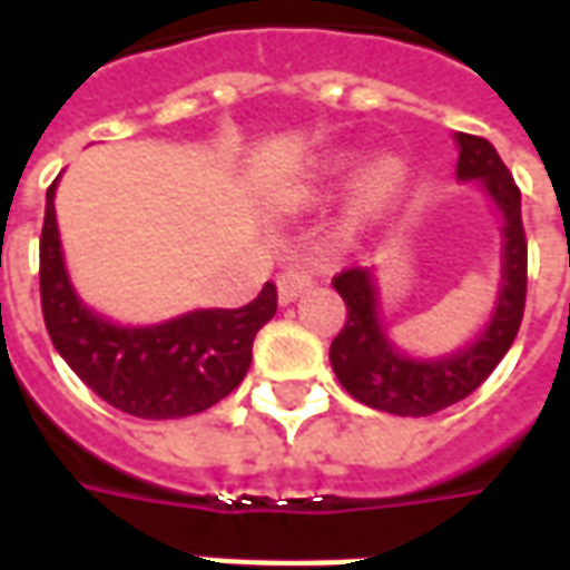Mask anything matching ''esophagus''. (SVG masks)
I'll use <instances>...</instances> for the list:
<instances>
[{
	"mask_svg": "<svg viewBox=\"0 0 570 570\" xmlns=\"http://www.w3.org/2000/svg\"><path fill=\"white\" fill-rule=\"evenodd\" d=\"M311 284H314V281H311V274L305 272V268H298V265L281 272V277H277V298H281V305L296 302V298L302 296Z\"/></svg>",
	"mask_w": 570,
	"mask_h": 570,
	"instance_id": "obj_1",
	"label": "esophagus"
}]
</instances>
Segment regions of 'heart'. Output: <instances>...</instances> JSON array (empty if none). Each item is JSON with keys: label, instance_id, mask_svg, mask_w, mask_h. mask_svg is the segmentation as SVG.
I'll use <instances>...</instances> for the list:
<instances>
[{"label": "heart", "instance_id": "obj_1", "mask_svg": "<svg viewBox=\"0 0 570 570\" xmlns=\"http://www.w3.org/2000/svg\"><path fill=\"white\" fill-rule=\"evenodd\" d=\"M360 164H363V155L357 149L330 151L298 183V198L317 200L333 195L335 188L345 186L347 179L356 174ZM409 183H412V167L400 155L372 158L357 175V183H354V210L360 216H382L406 195Z\"/></svg>", "mask_w": 570, "mask_h": 570}]
</instances>
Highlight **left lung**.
Listing matches in <instances>:
<instances>
[{"label": "left lung", "instance_id": "8db88e82", "mask_svg": "<svg viewBox=\"0 0 570 570\" xmlns=\"http://www.w3.org/2000/svg\"><path fill=\"white\" fill-rule=\"evenodd\" d=\"M454 142L458 183H476L501 219V281L482 330L449 354L419 357L396 345L384 326L379 268H347L333 281L347 308L345 330L330 345L335 379L363 406L400 419H424L473 394L510 351L525 311L522 195L489 140L454 134Z\"/></svg>", "mask_w": 570, "mask_h": 570}]
</instances>
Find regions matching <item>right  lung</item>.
Listing matches in <instances>:
<instances>
[{"instance_id": "1", "label": "right lung", "mask_w": 570, "mask_h": 570, "mask_svg": "<svg viewBox=\"0 0 570 570\" xmlns=\"http://www.w3.org/2000/svg\"><path fill=\"white\" fill-rule=\"evenodd\" d=\"M57 179L45 198L39 286L57 354L109 406L149 421L186 419L216 406L244 382L253 338L277 311L274 284L244 308H195L170 321H109L69 281L55 213Z\"/></svg>"}]
</instances>
